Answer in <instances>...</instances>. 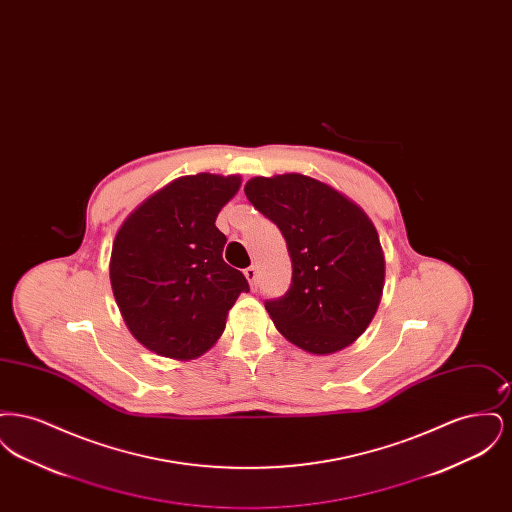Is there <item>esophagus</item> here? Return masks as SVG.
<instances>
[{
	"label": "esophagus",
	"mask_w": 512,
	"mask_h": 512,
	"mask_svg": "<svg viewBox=\"0 0 512 512\" xmlns=\"http://www.w3.org/2000/svg\"><path fill=\"white\" fill-rule=\"evenodd\" d=\"M244 274L245 278H247V282H249V286H251V290H255V288H257V268H245Z\"/></svg>",
	"instance_id": "esophagus-1"
}]
</instances>
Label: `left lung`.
Segmentation results:
<instances>
[{"label":"left lung","mask_w":512,"mask_h":512,"mask_svg":"<svg viewBox=\"0 0 512 512\" xmlns=\"http://www.w3.org/2000/svg\"><path fill=\"white\" fill-rule=\"evenodd\" d=\"M249 203L272 220L292 259L290 290L265 301L278 332L315 353L357 340L384 290V253L374 224L351 199L305 174L255 176Z\"/></svg>","instance_id":"1"}]
</instances>
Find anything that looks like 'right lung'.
<instances>
[{"label": "right lung", "mask_w": 512, "mask_h": 512, "mask_svg": "<svg viewBox=\"0 0 512 512\" xmlns=\"http://www.w3.org/2000/svg\"><path fill=\"white\" fill-rule=\"evenodd\" d=\"M242 178L199 172L147 197L122 222L111 253V286L132 336L157 355L190 361L215 345L244 274L222 259L215 226Z\"/></svg>", "instance_id": "add662e5"}]
</instances>
